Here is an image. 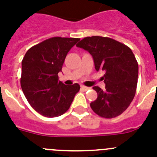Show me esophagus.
I'll list each match as a JSON object with an SVG mask.
<instances>
[{
  "label": "esophagus",
  "mask_w": 157,
  "mask_h": 157,
  "mask_svg": "<svg viewBox=\"0 0 157 157\" xmlns=\"http://www.w3.org/2000/svg\"><path fill=\"white\" fill-rule=\"evenodd\" d=\"M81 89L83 91H87L89 90V89H90V88H89V87L85 86V85H81Z\"/></svg>",
  "instance_id": "esophagus-1"
}]
</instances>
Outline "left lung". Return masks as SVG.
<instances>
[{"label":"left lung","mask_w":157,"mask_h":157,"mask_svg":"<svg viewBox=\"0 0 157 157\" xmlns=\"http://www.w3.org/2000/svg\"><path fill=\"white\" fill-rule=\"evenodd\" d=\"M93 56L95 68L104 71L105 90L93 88L97 98L90 104L96 114L114 118L125 111L135 97L138 80V63L131 48L109 37L87 36L76 44Z\"/></svg>","instance_id":"1"}]
</instances>
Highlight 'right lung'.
Instances as JSON below:
<instances>
[{"instance_id": "obj_1", "label": "right lung", "mask_w": 157, "mask_h": 157, "mask_svg": "<svg viewBox=\"0 0 157 157\" xmlns=\"http://www.w3.org/2000/svg\"><path fill=\"white\" fill-rule=\"evenodd\" d=\"M79 38L54 36L28 50L21 62V85L32 108L46 117L61 116L68 111L80 85L59 81L68 51Z\"/></svg>"}]
</instances>
